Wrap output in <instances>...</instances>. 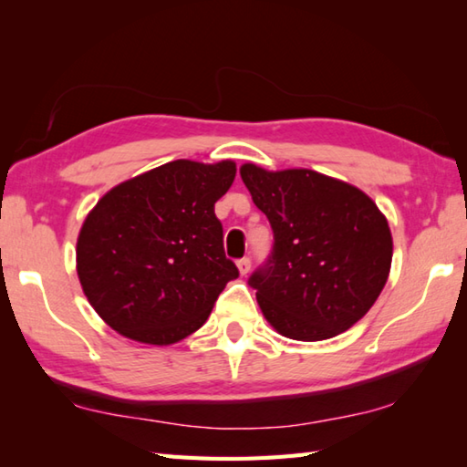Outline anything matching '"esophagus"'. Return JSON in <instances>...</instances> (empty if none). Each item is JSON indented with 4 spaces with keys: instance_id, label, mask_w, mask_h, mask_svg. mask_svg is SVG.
<instances>
[{
    "instance_id": "1",
    "label": "esophagus",
    "mask_w": 467,
    "mask_h": 467,
    "mask_svg": "<svg viewBox=\"0 0 467 467\" xmlns=\"http://www.w3.org/2000/svg\"><path fill=\"white\" fill-rule=\"evenodd\" d=\"M236 266H239V273L243 276H246L251 273V259H241L239 263H236Z\"/></svg>"
}]
</instances>
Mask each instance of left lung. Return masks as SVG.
<instances>
[{"instance_id": "obj_1", "label": "left lung", "mask_w": 467, "mask_h": 467, "mask_svg": "<svg viewBox=\"0 0 467 467\" xmlns=\"http://www.w3.org/2000/svg\"><path fill=\"white\" fill-rule=\"evenodd\" d=\"M253 202L269 218L273 253L253 273L265 319L295 341H323L365 317L391 269L385 214L359 188L306 168L243 164Z\"/></svg>"}]
</instances>
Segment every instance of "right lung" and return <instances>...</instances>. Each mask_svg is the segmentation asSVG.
<instances>
[{"mask_svg":"<svg viewBox=\"0 0 467 467\" xmlns=\"http://www.w3.org/2000/svg\"><path fill=\"white\" fill-rule=\"evenodd\" d=\"M234 176L233 161H172L98 201L78 234L76 271L106 325L146 345H172L201 329L239 276L214 214Z\"/></svg>","mask_w":467,"mask_h":467,"instance_id":"add662e5","label":"right lung"}]
</instances>
